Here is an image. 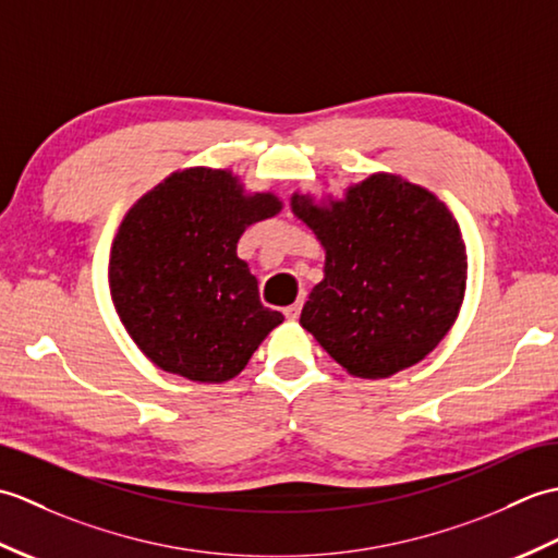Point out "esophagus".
<instances>
[{"mask_svg":"<svg viewBox=\"0 0 558 558\" xmlns=\"http://www.w3.org/2000/svg\"><path fill=\"white\" fill-rule=\"evenodd\" d=\"M300 312H302V300H300V302H294V304H290V306H286V310H282V314H286L288 318H298V316H300Z\"/></svg>","mask_w":558,"mask_h":558,"instance_id":"1","label":"esophagus"}]
</instances>
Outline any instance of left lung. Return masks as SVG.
Returning a JSON list of instances; mask_svg holds the SVG:
<instances>
[{
	"instance_id": "8db88e82",
	"label": "left lung",
	"mask_w": 558,
	"mask_h": 558,
	"mask_svg": "<svg viewBox=\"0 0 558 558\" xmlns=\"http://www.w3.org/2000/svg\"><path fill=\"white\" fill-rule=\"evenodd\" d=\"M292 210L326 248V276L300 316L318 345L360 378L424 360L465 294L468 256L450 210L396 174H372L330 208L294 194Z\"/></svg>"
}]
</instances>
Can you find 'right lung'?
<instances>
[{
	"instance_id": "add662e5",
	"label": "right lung",
	"mask_w": 558,
	"mask_h": 558,
	"mask_svg": "<svg viewBox=\"0 0 558 558\" xmlns=\"http://www.w3.org/2000/svg\"><path fill=\"white\" fill-rule=\"evenodd\" d=\"M280 210L244 196L225 170L174 172L126 213L110 254V292L126 333L162 372L220 384L240 374L282 314L260 304L236 256L252 222Z\"/></svg>"
}]
</instances>
